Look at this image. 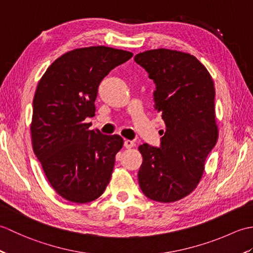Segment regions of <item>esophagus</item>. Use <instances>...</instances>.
<instances>
[{"instance_id": "34e87169", "label": "esophagus", "mask_w": 253, "mask_h": 253, "mask_svg": "<svg viewBox=\"0 0 253 253\" xmlns=\"http://www.w3.org/2000/svg\"><path fill=\"white\" fill-rule=\"evenodd\" d=\"M124 146H125L126 149H130V148H133L136 146V143L131 141V140H128V139H126L125 141H124Z\"/></svg>"}]
</instances>
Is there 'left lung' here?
Returning a JSON list of instances; mask_svg holds the SVG:
<instances>
[{
	"instance_id": "obj_1",
	"label": "left lung",
	"mask_w": 253,
	"mask_h": 253,
	"mask_svg": "<svg viewBox=\"0 0 253 253\" xmlns=\"http://www.w3.org/2000/svg\"><path fill=\"white\" fill-rule=\"evenodd\" d=\"M135 61L155 84L154 109L166 126L160 148L139 147V186L151 200L178 201L196 189L217 141L213 79L195 56L184 52L150 50Z\"/></svg>"
}]
</instances>
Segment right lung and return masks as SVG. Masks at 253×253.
Returning <instances> with one entry per match:
<instances>
[{"label":"right lung","instance_id":"add662e5","mask_svg":"<svg viewBox=\"0 0 253 253\" xmlns=\"http://www.w3.org/2000/svg\"><path fill=\"white\" fill-rule=\"evenodd\" d=\"M132 53L109 46L69 51L53 62L34 98L32 148L58 195L75 203L95 200L110 182L121 136L90 130L99 84Z\"/></svg>","mask_w":253,"mask_h":253}]
</instances>
